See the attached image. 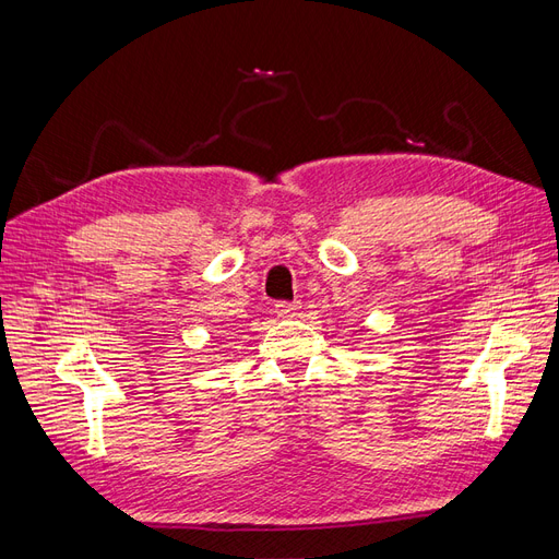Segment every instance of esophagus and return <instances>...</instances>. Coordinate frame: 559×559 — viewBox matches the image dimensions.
I'll return each mask as SVG.
<instances>
[{
    "label": "esophagus",
    "instance_id": "esophagus-1",
    "mask_svg": "<svg viewBox=\"0 0 559 559\" xmlns=\"http://www.w3.org/2000/svg\"><path fill=\"white\" fill-rule=\"evenodd\" d=\"M275 312L277 317H296L298 314V306L289 300H277L275 302Z\"/></svg>",
    "mask_w": 559,
    "mask_h": 559
}]
</instances>
